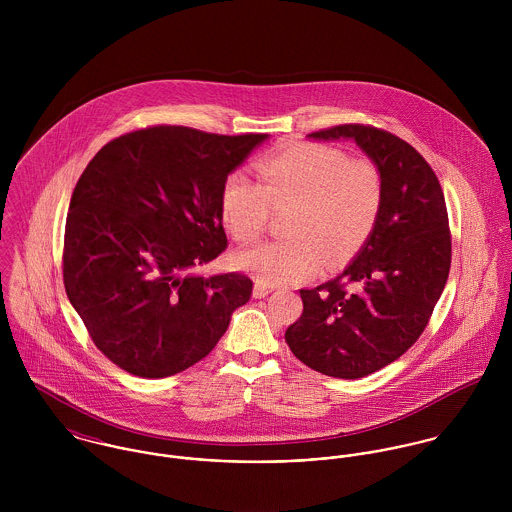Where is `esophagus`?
Here are the masks:
<instances>
[{
	"mask_svg": "<svg viewBox=\"0 0 512 512\" xmlns=\"http://www.w3.org/2000/svg\"><path fill=\"white\" fill-rule=\"evenodd\" d=\"M272 292V288L270 286H266V284H262V282H256L254 284V297L256 299H262V297H266L268 293Z\"/></svg>",
	"mask_w": 512,
	"mask_h": 512,
	"instance_id": "1",
	"label": "esophagus"
}]
</instances>
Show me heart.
Wrapping results in <instances>:
<instances>
[{
    "mask_svg": "<svg viewBox=\"0 0 512 512\" xmlns=\"http://www.w3.org/2000/svg\"><path fill=\"white\" fill-rule=\"evenodd\" d=\"M262 187L244 173L226 177L220 215L236 242L258 240L270 207H292L290 238L238 252L234 264L262 284H290L347 266L370 238L382 207V177L363 157L341 149L297 142L258 163Z\"/></svg>",
    "mask_w": 512,
    "mask_h": 512,
    "instance_id": "heart-1",
    "label": "heart"
}]
</instances>
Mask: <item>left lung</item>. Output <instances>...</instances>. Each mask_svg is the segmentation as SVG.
Wrapping results in <instances>:
<instances>
[{
  "instance_id": "obj_1",
  "label": "left lung",
  "mask_w": 512,
  "mask_h": 512,
  "mask_svg": "<svg viewBox=\"0 0 512 512\" xmlns=\"http://www.w3.org/2000/svg\"><path fill=\"white\" fill-rule=\"evenodd\" d=\"M309 138L355 140L380 171L382 207L345 272L299 290L303 313L286 343L321 374L363 378L402 357L432 317L451 266L445 199L428 161L390 132L345 124Z\"/></svg>"
}]
</instances>
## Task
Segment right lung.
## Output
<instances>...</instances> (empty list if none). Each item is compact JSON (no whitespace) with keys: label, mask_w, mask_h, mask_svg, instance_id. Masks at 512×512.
<instances>
[{"label":"right lung","mask_w":512,"mask_h":512,"mask_svg":"<svg viewBox=\"0 0 512 512\" xmlns=\"http://www.w3.org/2000/svg\"><path fill=\"white\" fill-rule=\"evenodd\" d=\"M268 134L153 126L102 147L71 199L63 280L94 345L130 374L163 378L205 359L252 280L193 274L226 248L222 185Z\"/></svg>","instance_id":"add662e5"}]
</instances>
